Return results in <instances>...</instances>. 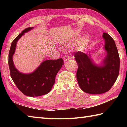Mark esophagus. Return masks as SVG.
Segmentation results:
<instances>
[{
  "instance_id": "obj_1",
  "label": "esophagus",
  "mask_w": 127,
  "mask_h": 127,
  "mask_svg": "<svg viewBox=\"0 0 127 127\" xmlns=\"http://www.w3.org/2000/svg\"><path fill=\"white\" fill-rule=\"evenodd\" d=\"M69 59H70V57H69V56H68V55H64L63 57V60L65 62L68 61V60H69Z\"/></svg>"
}]
</instances>
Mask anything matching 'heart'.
Segmentation results:
<instances>
[{"label": "heart", "instance_id": "heart-1", "mask_svg": "<svg viewBox=\"0 0 127 127\" xmlns=\"http://www.w3.org/2000/svg\"><path fill=\"white\" fill-rule=\"evenodd\" d=\"M88 41H89V39L86 37L81 39L78 43H77L78 40L76 39L72 41H69L65 43V46L68 47V48H71V47L74 46L75 45H76V48L77 49L80 50H82L83 49L85 48L86 46Z\"/></svg>", "mask_w": 127, "mask_h": 127}]
</instances>
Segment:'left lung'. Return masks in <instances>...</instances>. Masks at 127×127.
Masks as SVG:
<instances>
[{"label":"left lung","mask_w":127,"mask_h":127,"mask_svg":"<svg viewBox=\"0 0 127 127\" xmlns=\"http://www.w3.org/2000/svg\"><path fill=\"white\" fill-rule=\"evenodd\" d=\"M107 55L102 66H96L90 57L82 51L74 54L78 64L76 77L81 89L86 93L101 94L107 92L114 84L119 73L120 58L113 38L104 33Z\"/></svg>","instance_id":"1"}]
</instances>
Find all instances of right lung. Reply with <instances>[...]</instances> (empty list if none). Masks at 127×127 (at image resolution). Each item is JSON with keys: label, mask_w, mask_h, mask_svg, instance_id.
<instances>
[{"label": "right lung", "mask_w": 127, "mask_h": 127, "mask_svg": "<svg viewBox=\"0 0 127 127\" xmlns=\"http://www.w3.org/2000/svg\"><path fill=\"white\" fill-rule=\"evenodd\" d=\"M33 27H28L22 31L13 41L8 57V64L12 80L21 92L28 96L36 97L46 95L51 91L55 83V76L63 65L62 58L57 60H47L41 64L33 73L23 74L15 68L13 62L17 42L25 32Z\"/></svg>", "instance_id": "1"}]
</instances>
